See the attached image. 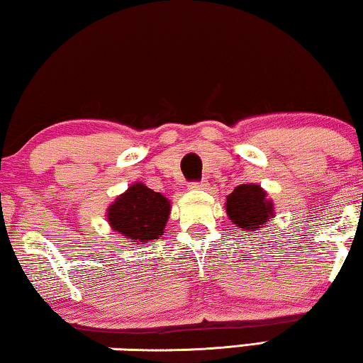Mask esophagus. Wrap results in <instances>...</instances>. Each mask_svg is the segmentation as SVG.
<instances>
[{
    "mask_svg": "<svg viewBox=\"0 0 363 363\" xmlns=\"http://www.w3.org/2000/svg\"><path fill=\"white\" fill-rule=\"evenodd\" d=\"M191 189H208V182L207 181H200V182H191L189 184Z\"/></svg>",
    "mask_w": 363,
    "mask_h": 363,
    "instance_id": "obj_1",
    "label": "esophagus"
}]
</instances>
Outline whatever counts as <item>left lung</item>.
<instances>
[{
	"label": "left lung",
	"instance_id": "1",
	"mask_svg": "<svg viewBox=\"0 0 363 363\" xmlns=\"http://www.w3.org/2000/svg\"><path fill=\"white\" fill-rule=\"evenodd\" d=\"M226 213L238 228L257 233L274 216V203L266 191L256 184H241L226 197Z\"/></svg>",
	"mask_w": 363,
	"mask_h": 363
}]
</instances>
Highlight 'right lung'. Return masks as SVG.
I'll use <instances>...</instances> for the list:
<instances>
[{"mask_svg": "<svg viewBox=\"0 0 363 363\" xmlns=\"http://www.w3.org/2000/svg\"><path fill=\"white\" fill-rule=\"evenodd\" d=\"M171 212V202L142 182L133 184L107 208V221L132 245L158 240Z\"/></svg>", "mask_w": 363, "mask_h": 363, "instance_id": "obj_1", "label": "right lung"}]
</instances>
